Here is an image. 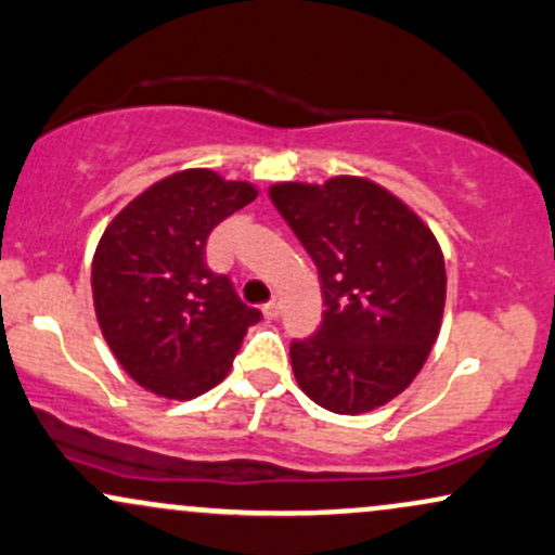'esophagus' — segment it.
<instances>
[{
    "label": "esophagus",
    "mask_w": 555,
    "mask_h": 555,
    "mask_svg": "<svg viewBox=\"0 0 555 555\" xmlns=\"http://www.w3.org/2000/svg\"><path fill=\"white\" fill-rule=\"evenodd\" d=\"M263 315L269 318V321H276L279 315H282V299H273V302H269L263 308Z\"/></svg>",
    "instance_id": "esophagus-1"
}]
</instances>
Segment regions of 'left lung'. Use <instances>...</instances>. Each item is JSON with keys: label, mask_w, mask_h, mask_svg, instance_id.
Returning <instances> with one entry per match:
<instances>
[{"label": "left lung", "mask_w": 555, "mask_h": 555, "mask_svg": "<svg viewBox=\"0 0 555 555\" xmlns=\"http://www.w3.org/2000/svg\"><path fill=\"white\" fill-rule=\"evenodd\" d=\"M269 195L318 266L326 305L321 328L289 347L299 388L336 415L378 410L415 380L438 339L441 245L365 177L276 182Z\"/></svg>", "instance_id": "1"}]
</instances>
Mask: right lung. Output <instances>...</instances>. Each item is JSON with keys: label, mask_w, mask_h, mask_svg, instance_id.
<instances>
[{"label": "right lung", "mask_w": 555, "mask_h": 555, "mask_svg": "<svg viewBox=\"0 0 555 555\" xmlns=\"http://www.w3.org/2000/svg\"><path fill=\"white\" fill-rule=\"evenodd\" d=\"M258 197L250 182L184 169L143 190L93 253L101 334L127 375L164 399H195L227 378L260 313L206 266L214 227Z\"/></svg>", "instance_id": "obj_1"}]
</instances>
